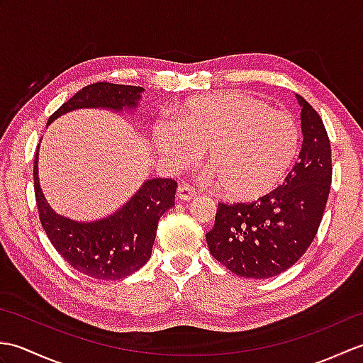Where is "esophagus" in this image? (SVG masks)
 Listing matches in <instances>:
<instances>
[{
	"mask_svg": "<svg viewBox=\"0 0 363 363\" xmlns=\"http://www.w3.org/2000/svg\"><path fill=\"white\" fill-rule=\"evenodd\" d=\"M176 195L181 199V201H190V199L198 196V191L194 187H190L189 184H181V186L177 187Z\"/></svg>",
	"mask_w": 363,
	"mask_h": 363,
	"instance_id": "1",
	"label": "esophagus"
}]
</instances>
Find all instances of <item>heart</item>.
<instances>
[{
    "label": "heart",
    "mask_w": 363,
    "mask_h": 363,
    "mask_svg": "<svg viewBox=\"0 0 363 363\" xmlns=\"http://www.w3.org/2000/svg\"><path fill=\"white\" fill-rule=\"evenodd\" d=\"M151 140L172 169L195 164L206 150L211 179L233 199H256L279 186L295 160L299 128L289 112L238 91L191 98L157 121Z\"/></svg>",
    "instance_id": "b5f03b06"
}]
</instances>
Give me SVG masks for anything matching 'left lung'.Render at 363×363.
Segmentation results:
<instances>
[{"label": "left lung", "instance_id": "obj_1", "mask_svg": "<svg viewBox=\"0 0 363 363\" xmlns=\"http://www.w3.org/2000/svg\"><path fill=\"white\" fill-rule=\"evenodd\" d=\"M303 146L282 186L252 203H218L206 234L212 256L242 277L267 279L293 267L307 251L333 182L330 143L318 112L296 95Z\"/></svg>", "mask_w": 363, "mask_h": 363}]
</instances>
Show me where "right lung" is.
Instances as JSON below:
<instances>
[{
    "instance_id": "right-lung-1",
    "label": "right lung",
    "mask_w": 363,
    "mask_h": 363,
    "mask_svg": "<svg viewBox=\"0 0 363 363\" xmlns=\"http://www.w3.org/2000/svg\"><path fill=\"white\" fill-rule=\"evenodd\" d=\"M143 87L95 82L79 90L54 112L48 125L76 109L103 107L120 112L135 109ZM38 146L34 159V191L42 228L56 251L79 273L103 281H118L140 269L151 257L157 223L174 206L177 182L154 177L112 215L96 221H74L54 212L38 182Z\"/></svg>"
}]
</instances>
